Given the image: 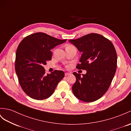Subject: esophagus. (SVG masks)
<instances>
[{
  "label": "esophagus",
  "mask_w": 131,
  "mask_h": 131,
  "mask_svg": "<svg viewBox=\"0 0 131 131\" xmlns=\"http://www.w3.org/2000/svg\"><path fill=\"white\" fill-rule=\"evenodd\" d=\"M70 74H71V73H69V72H66V73H65V76H69V75H70Z\"/></svg>",
  "instance_id": "1"
}]
</instances>
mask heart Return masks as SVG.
I'll use <instances>...</instances> for the list:
<instances>
[{"label": "heart", "instance_id": "heart-1", "mask_svg": "<svg viewBox=\"0 0 131 131\" xmlns=\"http://www.w3.org/2000/svg\"><path fill=\"white\" fill-rule=\"evenodd\" d=\"M72 45H66V47H68V46H72Z\"/></svg>", "mask_w": 131, "mask_h": 131}]
</instances>
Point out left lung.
Returning a JSON list of instances; mask_svg holds the SVG:
<instances>
[{
    "label": "left lung",
    "mask_w": 131,
    "mask_h": 131,
    "mask_svg": "<svg viewBox=\"0 0 131 131\" xmlns=\"http://www.w3.org/2000/svg\"><path fill=\"white\" fill-rule=\"evenodd\" d=\"M69 41L82 53L80 64L76 68L86 70L82 76L73 73L76 79L73 93L82 101H95L108 90L115 75L117 56L115 47L108 39L95 33Z\"/></svg>",
    "instance_id": "1"
}]
</instances>
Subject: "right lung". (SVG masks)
<instances>
[{"label":"right lung","mask_w":131,"mask_h":131,"mask_svg":"<svg viewBox=\"0 0 131 131\" xmlns=\"http://www.w3.org/2000/svg\"><path fill=\"white\" fill-rule=\"evenodd\" d=\"M66 40L36 32L25 37L19 43L16 52L15 71L23 90L31 98H49L64 78V72L58 70L46 75L43 66L51 59V50Z\"/></svg>","instance_id":"obj_1"}]
</instances>
